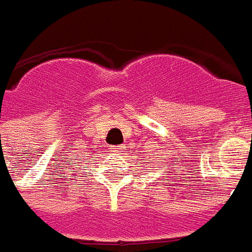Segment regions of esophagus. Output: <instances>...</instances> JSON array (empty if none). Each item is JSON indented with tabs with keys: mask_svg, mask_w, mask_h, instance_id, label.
I'll use <instances>...</instances> for the list:
<instances>
[{
	"mask_svg": "<svg viewBox=\"0 0 252 252\" xmlns=\"http://www.w3.org/2000/svg\"><path fill=\"white\" fill-rule=\"evenodd\" d=\"M126 150L125 146H111V152L115 154H122Z\"/></svg>",
	"mask_w": 252,
	"mask_h": 252,
	"instance_id": "34e87169",
	"label": "esophagus"
}]
</instances>
